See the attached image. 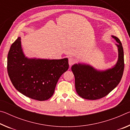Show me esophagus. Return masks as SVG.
<instances>
[{
	"label": "esophagus",
	"instance_id": "34e87169",
	"mask_svg": "<svg viewBox=\"0 0 130 130\" xmlns=\"http://www.w3.org/2000/svg\"><path fill=\"white\" fill-rule=\"evenodd\" d=\"M76 60L74 59L73 57H70L69 58V66H72V65H73L74 63L76 62Z\"/></svg>",
	"mask_w": 130,
	"mask_h": 130
}]
</instances>
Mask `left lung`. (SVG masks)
Wrapping results in <instances>:
<instances>
[{
	"label": "left lung",
	"instance_id": "8db88e82",
	"mask_svg": "<svg viewBox=\"0 0 130 130\" xmlns=\"http://www.w3.org/2000/svg\"><path fill=\"white\" fill-rule=\"evenodd\" d=\"M112 38L118 43V60L112 68L98 70L88 64L73 65L72 71L75 77V88L77 94L88 100L99 99L107 96L117 87L122 79L124 71V52L119 39Z\"/></svg>",
	"mask_w": 130,
	"mask_h": 130
}]
</instances>
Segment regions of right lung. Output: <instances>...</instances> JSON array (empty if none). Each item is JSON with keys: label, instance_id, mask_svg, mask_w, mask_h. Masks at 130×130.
<instances>
[{"label": "right lung", "instance_id": "obj_1", "mask_svg": "<svg viewBox=\"0 0 130 130\" xmlns=\"http://www.w3.org/2000/svg\"><path fill=\"white\" fill-rule=\"evenodd\" d=\"M21 37L11 46L7 57V72L18 91L32 99L44 101L53 96L61 76L69 68L68 59L28 58L24 54Z\"/></svg>", "mask_w": 130, "mask_h": 130}]
</instances>
